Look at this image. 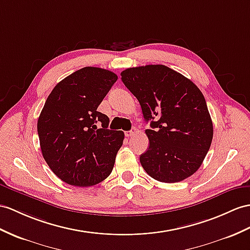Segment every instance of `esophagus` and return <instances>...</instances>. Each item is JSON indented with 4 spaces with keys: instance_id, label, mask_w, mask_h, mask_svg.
I'll list each match as a JSON object with an SVG mask.
<instances>
[{
    "instance_id": "esophagus-1",
    "label": "esophagus",
    "mask_w": 250,
    "mask_h": 250,
    "mask_svg": "<svg viewBox=\"0 0 250 250\" xmlns=\"http://www.w3.org/2000/svg\"><path fill=\"white\" fill-rule=\"evenodd\" d=\"M138 132V130L136 129V128H132L131 130H129V131H126L125 132V136L126 137H128V138H130V137H133L136 135V133Z\"/></svg>"
}]
</instances>
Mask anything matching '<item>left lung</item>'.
<instances>
[{
	"label": "left lung",
	"instance_id": "obj_1",
	"mask_svg": "<svg viewBox=\"0 0 250 250\" xmlns=\"http://www.w3.org/2000/svg\"><path fill=\"white\" fill-rule=\"evenodd\" d=\"M122 82L137 97L143 118L147 150L140 162L150 177L173 184L195 173L208 153L213 124L205 97L195 83L163 64L126 69Z\"/></svg>",
	"mask_w": 250,
	"mask_h": 250
}]
</instances>
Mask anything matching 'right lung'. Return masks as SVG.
<instances>
[{"label": "right lung", "mask_w": 250, "mask_h": 250, "mask_svg": "<svg viewBox=\"0 0 250 250\" xmlns=\"http://www.w3.org/2000/svg\"><path fill=\"white\" fill-rule=\"evenodd\" d=\"M117 81L111 71L86 66L58 83L42 108L37 123L42 156L68 185L94 186L112 172L124 132L108 129L109 118L97 107Z\"/></svg>", "instance_id": "1"}]
</instances>
